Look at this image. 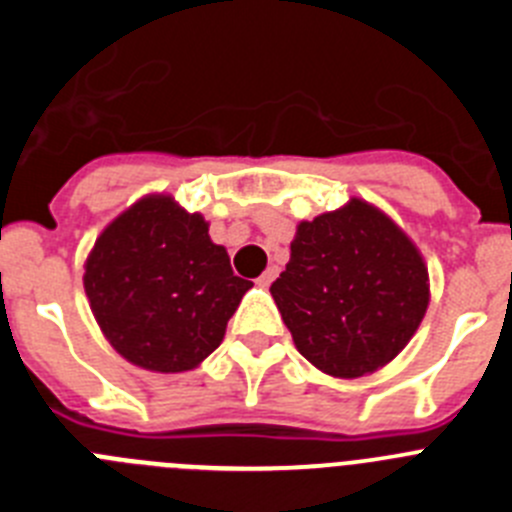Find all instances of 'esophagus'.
I'll use <instances>...</instances> for the list:
<instances>
[{
  "instance_id": "34e87169",
  "label": "esophagus",
  "mask_w": 512,
  "mask_h": 512,
  "mask_svg": "<svg viewBox=\"0 0 512 512\" xmlns=\"http://www.w3.org/2000/svg\"><path fill=\"white\" fill-rule=\"evenodd\" d=\"M277 274H279L277 266H269V269H266L264 274H261V277H259V284H261V287H269V284L274 282V279H277Z\"/></svg>"
}]
</instances>
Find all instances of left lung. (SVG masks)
Wrapping results in <instances>:
<instances>
[{
	"label": "left lung",
	"instance_id": "left-lung-1",
	"mask_svg": "<svg viewBox=\"0 0 512 512\" xmlns=\"http://www.w3.org/2000/svg\"><path fill=\"white\" fill-rule=\"evenodd\" d=\"M289 251L271 297L320 372L372 374L408 346L428 307V269L384 212L351 200L297 225Z\"/></svg>",
	"mask_w": 512,
	"mask_h": 512
}]
</instances>
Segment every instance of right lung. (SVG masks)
<instances>
[{
    "instance_id": "add662e5",
    "label": "right lung",
    "mask_w": 512,
    "mask_h": 512,
    "mask_svg": "<svg viewBox=\"0 0 512 512\" xmlns=\"http://www.w3.org/2000/svg\"><path fill=\"white\" fill-rule=\"evenodd\" d=\"M251 287L210 241L205 217L164 194L107 225L84 274L94 318L117 354L164 374L207 359Z\"/></svg>"
}]
</instances>
